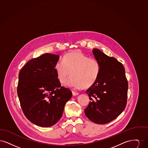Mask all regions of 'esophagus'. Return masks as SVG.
Segmentation results:
<instances>
[{"label":"esophagus","mask_w":148,"mask_h":148,"mask_svg":"<svg viewBox=\"0 0 148 148\" xmlns=\"http://www.w3.org/2000/svg\"><path fill=\"white\" fill-rule=\"evenodd\" d=\"M72 94H73V95H74V96H76V95H79V93H78V92H74V91H73V92H72Z\"/></svg>","instance_id":"1"}]
</instances>
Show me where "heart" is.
<instances>
[{
    "instance_id": "obj_1",
    "label": "heart",
    "mask_w": 148,
    "mask_h": 148,
    "mask_svg": "<svg viewBox=\"0 0 148 148\" xmlns=\"http://www.w3.org/2000/svg\"><path fill=\"white\" fill-rule=\"evenodd\" d=\"M57 77L65 84L72 76L68 85L75 89L89 88L98 79L100 66L97 60L89 58L79 51H73L64 56L63 62L58 61L55 65Z\"/></svg>"
}]
</instances>
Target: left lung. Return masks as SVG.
<instances>
[{
    "instance_id": "1",
    "label": "left lung",
    "mask_w": 148,
    "mask_h": 148,
    "mask_svg": "<svg viewBox=\"0 0 148 148\" xmlns=\"http://www.w3.org/2000/svg\"><path fill=\"white\" fill-rule=\"evenodd\" d=\"M92 53L100 66L98 79L86 93L90 101L84 110L92 122L107 124L116 118L127 105L128 83L123 64L98 49Z\"/></svg>"
}]
</instances>
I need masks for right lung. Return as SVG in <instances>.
Listing matches in <instances>:
<instances>
[{
  "mask_svg": "<svg viewBox=\"0 0 148 148\" xmlns=\"http://www.w3.org/2000/svg\"><path fill=\"white\" fill-rule=\"evenodd\" d=\"M59 59L58 55L44 54L29 61L19 74L17 93L22 110L30 121L39 127L56 124L72 97L57 77L55 65Z\"/></svg>",
  "mask_w": 148,
  "mask_h": 148,
  "instance_id": "obj_1",
  "label": "right lung"
}]
</instances>
